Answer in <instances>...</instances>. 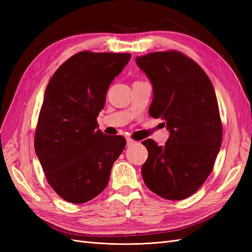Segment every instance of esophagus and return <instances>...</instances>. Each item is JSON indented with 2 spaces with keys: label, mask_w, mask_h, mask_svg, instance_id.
Returning a JSON list of instances; mask_svg holds the SVG:
<instances>
[{
  "label": "esophagus",
  "mask_w": 252,
  "mask_h": 252,
  "mask_svg": "<svg viewBox=\"0 0 252 252\" xmlns=\"http://www.w3.org/2000/svg\"><path fill=\"white\" fill-rule=\"evenodd\" d=\"M126 142H127V146H130V145L134 144V141L132 139H130V138H127Z\"/></svg>",
  "instance_id": "esophagus-1"
}]
</instances>
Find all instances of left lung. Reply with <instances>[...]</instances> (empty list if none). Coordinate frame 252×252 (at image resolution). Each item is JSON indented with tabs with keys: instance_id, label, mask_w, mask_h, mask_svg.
Instances as JSON below:
<instances>
[{
	"instance_id": "left-lung-1",
	"label": "left lung",
	"mask_w": 252,
	"mask_h": 252,
	"mask_svg": "<svg viewBox=\"0 0 252 252\" xmlns=\"http://www.w3.org/2000/svg\"><path fill=\"white\" fill-rule=\"evenodd\" d=\"M135 62L154 86L149 114L164 120L170 131L164 146L151 139L142 142L148 150L144 183L166 200H184L207 180L220 148L215 89L200 65L180 51L151 52Z\"/></svg>"
}]
</instances>
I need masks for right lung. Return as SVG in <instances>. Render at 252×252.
<instances>
[{"label": "right lung", "instance_id": "add662e5", "mask_svg": "<svg viewBox=\"0 0 252 252\" xmlns=\"http://www.w3.org/2000/svg\"><path fill=\"white\" fill-rule=\"evenodd\" d=\"M130 58V53L81 51L48 83L34 149L48 184L67 202L86 203L100 194L125 148L124 136L96 129V118L109 85Z\"/></svg>", "mask_w": 252, "mask_h": 252}]
</instances>
